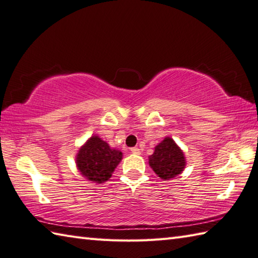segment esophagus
<instances>
[{"label":"esophagus","instance_id":"34e87169","mask_svg":"<svg viewBox=\"0 0 258 258\" xmlns=\"http://www.w3.org/2000/svg\"><path fill=\"white\" fill-rule=\"evenodd\" d=\"M130 151L133 152V154H135V155H140V149L138 148V147H133V148L130 149Z\"/></svg>","mask_w":258,"mask_h":258}]
</instances>
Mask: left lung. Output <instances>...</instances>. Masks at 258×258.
<instances>
[{"label":"left lung","instance_id":"1","mask_svg":"<svg viewBox=\"0 0 258 258\" xmlns=\"http://www.w3.org/2000/svg\"><path fill=\"white\" fill-rule=\"evenodd\" d=\"M149 166L161 179L169 180L185 169V155L173 139L166 137L155 147V152L149 157Z\"/></svg>","mask_w":258,"mask_h":258}]
</instances>
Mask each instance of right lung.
I'll return each instance as SVG.
<instances>
[{
  "instance_id": "obj_1",
  "label": "right lung",
  "mask_w": 258,
  "mask_h": 258,
  "mask_svg": "<svg viewBox=\"0 0 258 258\" xmlns=\"http://www.w3.org/2000/svg\"><path fill=\"white\" fill-rule=\"evenodd\" d=\"M122 159V152L110 148V146L98 136H92L79 149L76 164L86 179L102 183L109 180L112 172Z\"/></svg>"
}]
</instances>
